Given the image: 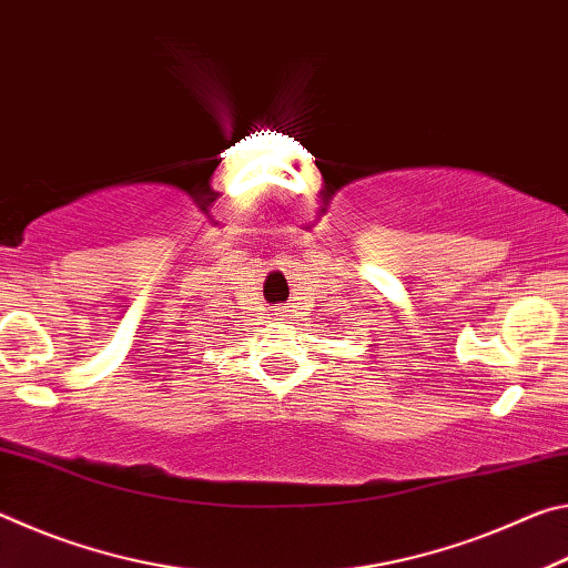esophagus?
<instances>
[{"label": "esophagus", "mask_w": 568, "mask_h": 568, "mask_svg": "<svg viewBox=\"0 0 568 568\" xmlns=\"http://www.w3.org/2000/svg\"><path fill=\"white\" fill-rule=\"evenodd\" d=\"M277 318H281V321H285V313L281 311V313H277Z\"/></svg>", "instance_id": "1"}]
</instances>
